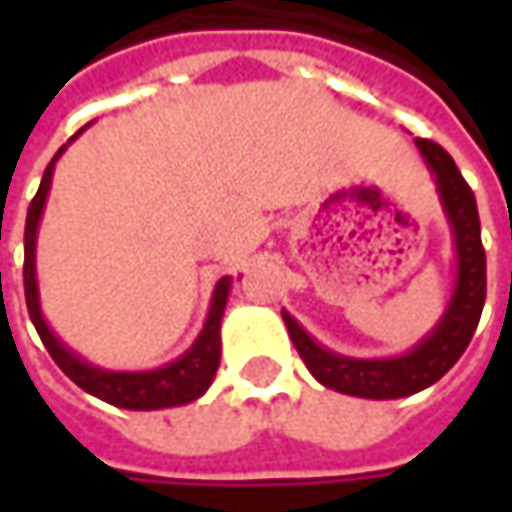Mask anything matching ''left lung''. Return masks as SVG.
<instances>
[{"label": "left lung", "instance_id": "obj_1", "mask_svg": "<svg viewBox=\"0 0 512 512\" xmlns=\"http://www.w3.org/2000/svg\"><path fill=\"white\" fill-rule=\"evenodd\" d=\"M416 145L422 150L430 170L436 173L444 210L456 233V256H459L456 296L439 327L407 356L364 362V359H344L336 353H327L287 313H282L287 333L296 344L302 362L307 364V370L325 387L347 393V396L402 399L439 382L444 373L462 359L482 319L484 296H487V259H484L476 196L464 182L453 156L442 145H436L433 139H416Z\"/></svg>", "mask_w": 512, "mask_h": 512}]
</instances>
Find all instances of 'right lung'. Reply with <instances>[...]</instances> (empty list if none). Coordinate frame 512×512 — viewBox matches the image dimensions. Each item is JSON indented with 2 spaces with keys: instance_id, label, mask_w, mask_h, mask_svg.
I'll list each match as a JSON object with an SVG mask.
<instances>
[{
  "instance_id": "add662e5",
  "label": "right lung",
  "mask_w": 512,
  "mask_h": 512,
  "mask_svg": "<svg viewBox=\"0 0 512 512\" xmlns=\"http://www.w3.org/2000/svg\"><path fill=\"white\" fill-rule=\"evenodd\" d=\"M62 150L50 159L48 170L42 176V185L36 190L33 202L28 207V219H25V267H22V279H25V302H28L30 322L36 327L42 344L48 347L53 362L59 364V370L68 376L70 382H76L82 390H88L90 396L102 399V402L125 407V410H159V407H176V404H187L199 399L205 393L216 367H219V356H222V342H219V322L227 305V293H230V279H222L216 285L213 302H210V313H207V325L196 344L187 350L182 359H176L168 367L159 370H148V373H108L99 367H90L82 359H76L68 353L62 344L56 342V336L50 333L42 313H39V296H36V276H33V245H36V227H39V216L45 207V196L50 190V176H53V165L62 156Z\"/></svg>"
}]
</instances>
